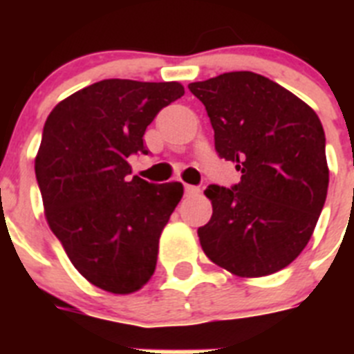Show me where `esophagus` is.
<instances>
[{
	"label": "esophagus",
	"mask_w": 354,
	"mask_h": 354,
	"mask_svg": "<svg viewBox=\"0 0 354 354\" xmlns=\"http://www.w3.org/2000/svg\"><path fill=\"white\" fill-rule=\"evenodd\" d=\"M184 192H186L187 196H195L200 193V187L192 186V184H184Z\"/></svg>",
	"instance_id": "obj_1"
}]
</instances>
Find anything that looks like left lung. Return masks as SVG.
<instances>
[{"instance_id": "obj_1", "label": "left lung", "mask_w": 354, "mask_h": 354, "mask_svg": "<svg viewBox=\"0 0 354 354\" xmlns=\"http://www.w3.org/2000/svg\"><path fill=\"white\" fill-rule=\"evenodd\" d=\"M214 129L218 156L241 180L211 186L212 216L198 228L214 264L243 278L283 270L310 241L328 193L323 124L314 109L255 72L189 83Z\"/></svg>"}]
</instances>
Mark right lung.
<instances>
[{"label": "right lung", "mask_w": 354, "mask_h": 354, "mask_svg": "<svg viewBox=\"0 0 354 354\" xmlns=\"http://www.w3.org/2000/svg\"><path fill=\"white\" fill-rule=\"evenodd\" d=\"M184 95L177 81L102 80L55 106L35 158L46 220L90 283L113 294L154 274L159 237L183 198L180 183L129 177L131 154H149L147 126Z\"/></svg>", "instance_id": "right-lung-1"}]
</instances>
